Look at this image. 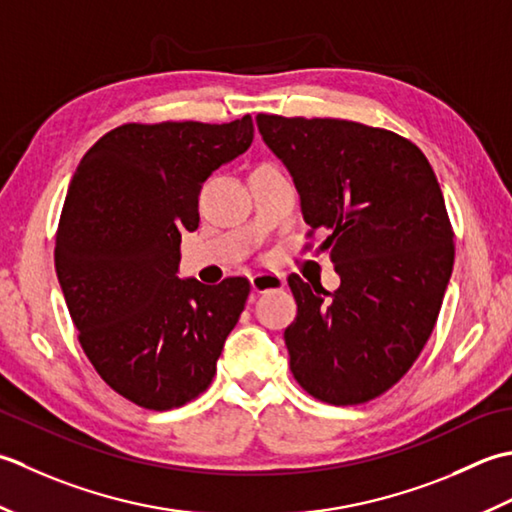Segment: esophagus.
<instances>
[{
  "instance_id": "obj_1",
  "label": "esophagus",
  "mask_w": 512,
  "mask_h": 512,
  "mask_svg": "<svg viewBox=\"0 0 512 512\" xmlns=\"http://www.w3.org/2000/svg\"><path fill=\"white\" fill-rule=\"evenodd\" d=\"M285 287V276L278 274V271H258L252 276V289L256 294H267V291L283 289Z\"/></svg>"
}]
</instances>
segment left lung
Masks as SVG:
<instances>
[{
    "label": "left lung",
    "mask_w": 512,
    "mask_h": 512,
    "mask_svg": "<svg viewBox=\"0 0 512 512\" xmlns=\"http://www.w3.org/2000/svg\"><path fill=\"white\" fill-rule=\"evenodd\" d=\"M256 125L340 276L336 291L287 278L298 305L285 329L291 373L316 400L369 402L413 367L440 314L455 260L440 183L391 130L278 114Z\"/></svg>",
    "instance_id": "left-lung-1"
}]
</instances>
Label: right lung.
<instances>
[{"instance_id":"1","label":"right lung","mask_w":512,"mask_h":512,"mask_svg":"<svg viewBox=\"0 0 512 512\" xmlns=\"http://www.w3.org/2000/svg\"><path fill=\"white\" fill-rule=\"evenodd\" d=\"M254 139L232 123H125L92 145L61 210L55 269L81 349L110 389L150 411L198 398L249 296L247 278H179L198 194Z\"/></svg>"}]
</instances>
